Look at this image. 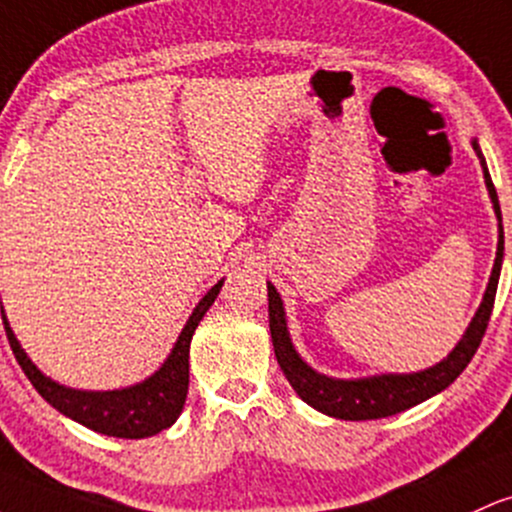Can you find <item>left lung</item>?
Here are the masks:
<instances>
[{
  "label": "left lung",
  "instance_id": "left-lung-1",
  "mask_svg": "<svg viewBox=\"0 0 512 512\" xmlns=\"http://www.w3.org/2000/svg\"><path fill=\"white\" fill-rule=\"evenodd\" d=\"M476 155H479L481 167H484V179L488 194H491L493 211L498 216V250L496 262H493L491 279H488L484 301H481L479 311L471 318L469 328L462 335L449 355L442 359L435 367L423 369V372L413 374H379V376H364V379H333V376L318 374L316 369L308 367L294 350L286 330V313L284 303L279 291L267 282V296H269V333H272L274 342V355H277L279 367L294 391L299 393L308 406L316 411L333 415L340 420H376V418H389L408 408L418 406V403L428 401L435 393L445 391L459 374L464 372L466 364L479 350L481 338H484L488 320H491L493 301H496L498 277H501L503 265V226H501V204H498L496 187L488 174L486 160L481 155V148L476 140H471Z\"/></svg>",
  "mask_w": 512,
  "mask_h": 512
}]
</instances>
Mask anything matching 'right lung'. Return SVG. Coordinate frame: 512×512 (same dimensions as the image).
<instances>
[{
	"mask_svg": "<svg viewBox=\"0 0 512 512\" xmlns=\"http://www.w3.org/2000/svg\"><path fill=\"white\" fill-rule=\"evenodd\" d=\"M221 286L223 279L206 291V296L199 301V306L194 308L187 325H184L182 333H179V338L174 342L165 364H162L153 376L140 381V384L116 391L67 389V386L58 384V381H53L50 376L43 374L41 369L26 357V352L21 350L14 330L9 328V320L4 316L2 301L0 308L4 330H7V338L11 350H14L16 362L21 364L28 381L33 384V389L41 393L55 411L77 420L84 428L101 432V435L123 437V440H140V437H150L167 430L174 420L179 418V413H182L189 389V342H192L196 325L201 323L204 313L209 311L211 303L216 301Z\"/></svg>",
	"mask_w": 512,
	"mask_h": 512,
	"instance_id": "obj_1",
	"label": "right lung"
}]
</instances>
